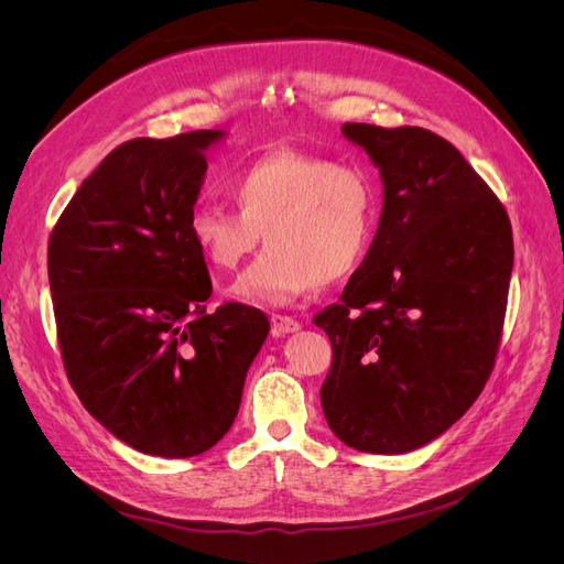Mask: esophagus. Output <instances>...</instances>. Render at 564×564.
I'll list each match as a JSON object with an SVG mask.
<instances>
[{
	"label": "esophagus",
	"instance_id": "34e87169",
	"mask_svg": "<svg viewBox=\"0 0 564 564\" xmlns=\"http://www.w3.org/2000/svg\"><path fill=\"white\" fill-rule=\"evenodd\" d=\"M270 324H272V334H275V336L294 334V332L301 329V324L294 317H289V315H272Z\"/></svg>",
	"mask_w": 564,
	"mask_h": 564
}]
</instances>
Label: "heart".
Here are the masks:
<instances>
[{
	"instance_id": "obj_1",
	"label": "heart",
	"mask_w": 564,
	"mask_h": 564,
	"mask_svg": "<svg viewBox=\"0 0 564 564\" xmlns=\"http://www.w3.org/2000/svg\"><path fill=\"white\" fill-rule=\"evenodd\" d=\"M237 212L197 207L187 237L214 270L230 272L265 237L268 249L230 286L247 303L286 305L322 282L346 280L379 232V193L355 166L305 152H272L230 181Z\"/></svg>"
}]
</instances>
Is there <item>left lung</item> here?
Segmentation results:
<instances>
[{
  "instance_id": "8db88e82",
  "label": "left lung",
  "mask_w": 564,
  "mask_h": 564,
  "mask_svg": "<svg viewBox=\"0 0 564 564\" xmlns=\"http://www.w3.org/2000/svg\"><path fill=\"white\" fill-rule=\"evenodd\" d=\"M383 181L377 240L315 315L334 360L322 412L369 454L429 445L464 416L497 360L513 230L499 197L442 135L344 124Z\"/></svg>"
}]
</instances>
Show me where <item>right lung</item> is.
I'll return each instance as SVG.
<instances>
[{
    "label": "right lung",
    "mask_w": 564,
    "mask_h": 564,
    "mask_svg": "<svg viewBox=\"0 0 564 564\" xmlns=\"http://www.w3.org/2000/svg\"><path fill=\"white\" fill-rule=\"evenodd\" d=\"M226 131L133 139L79 185L48 240L58 346L87 412L135 452L187 458L224 437L270 332L245 303L207 313L212 280L187 237Z\"/></svg>",
    "instance_id": "1"
}]
</instances>
